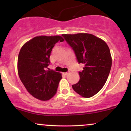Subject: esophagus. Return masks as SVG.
<instances>
[{"mask_svg": "<svg viewBox=\"0 0 131 131\" xmlns=\"http://www.w3.org/2000/svg\"><path fill=\"white\" fill-rule=\"evenodd\" d=\"M64 74L65 75H68L69 74H70V72H67V73H64Z\"/></svg>", "mask_w": 131, "mask_h": 131, "instance_id": "obj_1", "label": "esophagus"}]
</instances>
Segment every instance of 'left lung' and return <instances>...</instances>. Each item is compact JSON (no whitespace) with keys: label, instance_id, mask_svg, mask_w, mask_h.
<instances>
[{"label":"left lung","instance_id":"left-lung-1","mask_svg":"<svg viewBox=\"0 0 131 131\" xmlns=\"http://www.w3.org/2000/svg\"><path fill=\"white\" fill-rule=\"evenodd\" d=\"M62 36L73 48L78 63L85 65L79 72V82L72 88L82 97L90 98L102 89L109 76L112 58L108 46L102 39L89 33Z\"/></svg>","mask_w":131,"mask_h":131}]
</instances>
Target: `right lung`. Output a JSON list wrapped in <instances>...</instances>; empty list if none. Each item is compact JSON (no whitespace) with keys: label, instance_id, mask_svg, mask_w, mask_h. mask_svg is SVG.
<instances>
[{"label":"right lung","instance_id":"1","mask_svg":"<svg viewBox=\"0 0 131 131\" xmlns=\"http://www.w3.org/2000/svg\"><path fill=\"white\" fill-rule=\"evenodd\" d=\"M64 39L61 36H39L22 46L18 57V73L27 91L42 101L57 93L61 74L47 70L51 52L56 43Z\"/></svg>","mask_w":131,"mask_h":131}]
</instances>
